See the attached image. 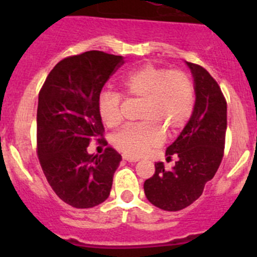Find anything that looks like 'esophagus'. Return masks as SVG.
Wrapping results in <instances>:
<instances>
[{
  "label": "esophagus",
  "mask_w": 257,
  "mask_h": 257,
  "mask_svg": "<svg viewBox=\"0 0 257 257\" xmlns=\"http://www.w3.org/2000/svg\"><path fill=\"white\" fill-rule=\"evenodd\" d=\"M123 159L126 160V162H129V163H137V162H138V158L129 157V155H125V154L123 155Z\"/></svg>",
  "instance_id": "obj_1"
}]
</instances>
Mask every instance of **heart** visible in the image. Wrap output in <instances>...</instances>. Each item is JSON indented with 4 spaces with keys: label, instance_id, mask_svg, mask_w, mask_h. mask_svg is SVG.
Returning <instances> with one entry per match:
<instances>
[{
    "label": "heart",
    "instance_id": "1",
    "mask_svg": "<svg viewBox=\"0 0 257 257\" xmlns=\"http://www.w3.org/2000/svg\"><path fill=\"white\" fill-rule=\"evenodd\" d=\"M119 84L128 99L142 100L139 119L143 120L128 124L113 134L110 142L119 152L142 157L163 143V131L174 137L190 120L195 105V87L184 72L149 63L124 74ZM123 108L120 93L103 90L98 95V115L108 128L121 123Z\"/></svg>",
    "mask_w": 257,
    "mask_h": 257
}]
</instances>
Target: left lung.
<instances>
[{
    "label": "left lung",
    "instance_id": "left-lung-1",
    "mask_svg": "<svg viewBox=\"0 0 257 257\" xmlns=\"http://www.w3.org/2000/svg\"><path fill=\"white\" fill-rule=\"evenodd\" d=\"M194 77L195 105L180 136L167 148L168 158L177 155L173 170L155 163V173L144 183L148 200L157 208L179 211L203 194L224 157L227 126L226 99L205 68L186 62Z\"/></svg>",
    "mask_w": 257,
    "mask_h": 257
}]
</instances>
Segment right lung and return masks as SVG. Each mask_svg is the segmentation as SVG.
<instances>
[{
    "label": "right lung",
    "mask_w": 257,
    "mask_h": 257,
    "mask_svg": "<svg viewBox=\"0 0 257 257\" xmlns=\"http://www.w3.org/2000/svg\"><path fill=\"white\" fill-rule=\"evenodd\" d=\"M124 63L121 56L88 51L54 66L38 94L37 154L46 179L61 200L88 209L108 199L121 157L107 147L88 154L92 141L103 138L98 95Z\"/></svg>",
    "instance_id": "right-lung-1"
}]
</instances>
